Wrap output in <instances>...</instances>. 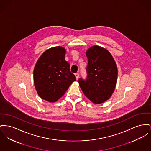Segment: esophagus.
<instances>
[{"label": "esophagus", "mask_w": 151, "mask_h": 151, "mask_svg": "<svg viewBox=\"0 0 151 151\" xmlns=\"http://www.w3.org/2000/svg\"><path fill=\"white\" fill-rule=\"evenodd\" d=\"M75 76H76V79L78 80V78H79V74L78 73H76L75 74Z\"/></svg>", "instance_id": "1"}]
</instances>
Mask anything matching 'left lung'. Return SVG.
Returning a JSON list of instances; mask_svg holds the SVG:
<instances>
[{
	"instance_id": "left-lung-1",
	"label": "left lung",
	"mask_w": 151,
	"mask_h": 151,
	"mask_svg": "<svg viewBox=\"0 0 151 151\" xmlns=\"http://www.w3.org/2000/svg\"><path fill=\"white\" fill-rule=\"evenodd\" d=\"M88 65L86 79L78 80L84 94L95 104H100L110 98L115 88L117 68L111 53L98 45L86 52Z\"/></svg>"
}]
</instances>
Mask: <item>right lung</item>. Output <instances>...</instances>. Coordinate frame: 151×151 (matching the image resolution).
Listing matches in <instances>:
<instances>
[{"label": "right lung", "mask_w": 151, "mask_h": 151, "mask_svg": "<svg viewBox=\"0 0 151 151\" xmlns=\"http://www.w3.org/2000/svg\"><path fill=\"white\" fill-rule=\"evenodd\" d=\"M62 47L51 48L42 55L36 64L34 80L39 96L50 102L58 100L65 93L76 77L70 71Z\"/></svg>", "instance_id": "right-lung-1"}]
</instances>
